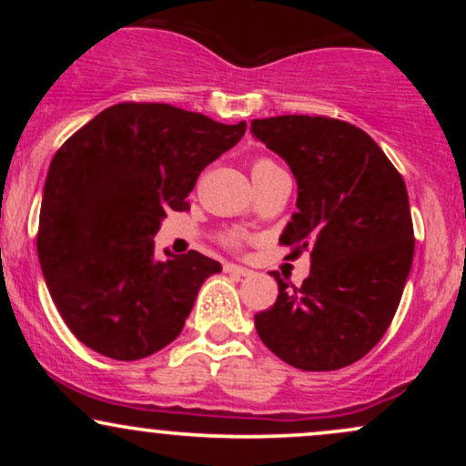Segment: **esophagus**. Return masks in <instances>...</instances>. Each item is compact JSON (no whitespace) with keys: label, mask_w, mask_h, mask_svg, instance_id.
I'll list each match as a JSON object with an SVG mask.
<instances>
[{"label":"esophagus","mask_w":466,"mask_h":466,"mask_svg":"<svg viewBox=\"0 0 466 466\" xmlns=\"http://www.w3.org/2000/svg\"><path fill=\"white\" fill-rule=\"evenodd\" d=\"M223 271H226V274H229V276H234V278L251 276V269H248V267H238V265H232V263L223 267Z\"/></svg>","instance_id":"obj_1"}]
</instances>
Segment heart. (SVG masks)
I'll use <instances>...</instances> for the list:
<instances>
[{
  "label": "heart",
  "instance_id": "1",
  "mask_svg": "<svg viewBox=\"0 0 466 466\" xmlns=\"http://www.w3.org/2000/svg\"><path fill=\"white\" fill-rule=\"evenodd\" d=\"M276 166H278V164L274 162V159H269V157H256L254 162H251V177H254V175L265 173V170L276 168ZM229 243L237 245L238 238H237V237H229Z\"/></svg>",
  "mask_w": 466,
  "mask_h": 466
}]
</instances>
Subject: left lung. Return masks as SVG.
I'll list each match as a JSON object with an SVG mask.
<instances>
[{
	"instance_id": "8db88e82",
	"label": "left lung",
	"mask_w": 466,
	"mask_h": 466,
	"mask_svg": "<svg viewBox=\"0 0 466 466\" xmlns=\"http://www.w3.org/2000/svg\"><path fill=\"white\" fill-rule=\"evenodd\" d=\"M298 181V212L280 245L311 254V274L254 315L274 355L300 370H339L368 355L397 313L414 258L408 190L366 131L326 116L251 120Z\"/></svg>"
}]
</instances>
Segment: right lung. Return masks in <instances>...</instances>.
Masks as SVG:
<instances>
[{
	"label": "right lung",
	"mask_w": 466,
	"mask_h": 466,
	"mask_svg": "<svg viewBox=\"0 0 466 466\" xmlns=\"http://www.w3.org/2000/svg\"><path fill=\"white\" fill-rule=\"evenodd\" d=\"M248 125L164 103L100 111L58 148L39 215L41 271L67 329L85 346L133 361L168 346L221 265L199 251L155 258V234L208 164Z\"/></svg>",
	"instance_id": "add662e5"
}]
</instances>
